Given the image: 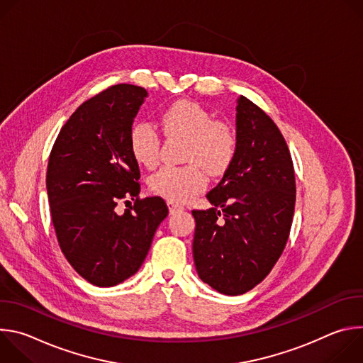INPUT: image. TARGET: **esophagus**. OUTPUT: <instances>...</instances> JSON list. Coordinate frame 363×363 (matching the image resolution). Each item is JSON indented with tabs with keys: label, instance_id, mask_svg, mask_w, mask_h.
I'll return each instance as SVG.
<instances>
[{
	"label": "esophagus",
	"instance_id": "1",
	"mask_svg": "<svg viewBox=\"0 0 363 363\" xmlns=\"http://www.w3.org/2000/svg\"><path fill=\"white\" fill-rule=\"evenodd\" d=\"M168 206H169V213H171V214L184 211V206H182V205H178V203H175V202H168Z\"/></svg>",
	"mask_w": 363,
	"mask_h": 363
}]
</instances>
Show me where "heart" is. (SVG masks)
I'll return each instance as SVG.
<instances>
[{
    "mask_svg": "<svg viewBox=\"0 0 363 363\" xmlns=\"http://www.w3.org/2000/svg\"><path fill=\"white\" fill-rule=\"evenodd\" d=\"M158 125L168 136L184 138V167H164L150 178L155 194L171 202H186L206 186L202 169L217 177L231 165L237 140L228 123L214 121L213 115L192 100H178L158 115ZM160 133L146 122L135 123L129 133L133 160L152 168L160 160Z\"/></svg>",
    "mask_w": 363,
    "mask_h": 363,
    "instance_id": "heart-1",
    "label": "heart"
}]
</instances>
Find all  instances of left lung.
<instances>
[{
	"label": "left lung",
	"mask_w": 363,
	"mask_h": 363,
	"mask_svg": "<svg viewBox=\"0 0 363 363\" xmlns=\"http://www.w3.org/2000/svg\"><path fill=\"white\" fill-rule=\"evenodd\" d=\"M235 157L206 194L213 208L192 211L194 263L214 290L238 296L262 283L287 242L296 202L294 169L276 123L237 99Z\"/></svg>",
	"instance_id": "1"
}]
</instances>
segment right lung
I'll return each instance as SVG.
<instances>
[{
  "instance_id": "right-lung-1",
  "label": "right lung",
  "mask_w": 363,
  "mask_h": 363,
  "mask_svg": "<svg viewBox=\"0 0 363 363\" xmlns=\"http://www.w3.org/2000/svg\"><path fill=\"white\" fill-rule=\"evenodd\" d=\"M146 97L143 87L116 84L89 99L62 128L48 158L45 185L59 245L72 267L99 287L116 286L140 269L168 216L162 198H138L140 172L129 133ZM128 196L135 205L119 215L116 205Z\"/></svg>"
}]
</instances>
